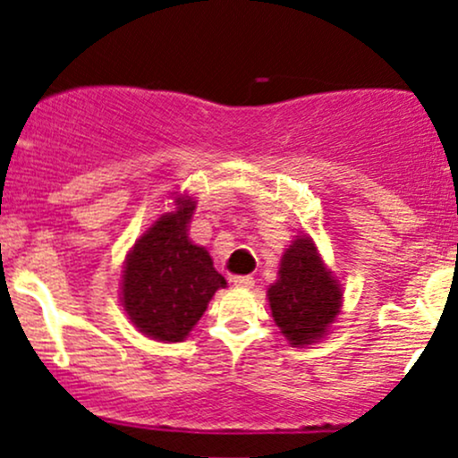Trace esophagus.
<instances>
[{
  "mask_svg": "<svg viewBox=\"0 0 458 458\" xmlns=\"http://www.w3.org/2000/svg\"><path fill=\"white\" fill-rule=\"evenodd\" d=\"M236 288H251L254 286V277L251 276H234L233 277Z\"/></svg>",
  "mask_w": 458,
  "mask_h": 458,
  "instance_id": "esophagus-1",
  "label": "esophagus"
}]
</instances>
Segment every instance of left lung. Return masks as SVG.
Wrapping results in <instances>:
<instances>
[{
    "mask_svg": "<svg viewBox=\"0 0 458 458\" xmlns=\"http://www.w3.org/2000/svg\"><path fill=\"white\" fill-rule=\"evenodd\" d=\"M271 317L293 346L318 343L343 308V288L306 234L284 251L277 280L267 291Z\"/></svg>",
    "mask_w": 458,
    "mask_h": 458,
    "instance_id": "8db88e82",
    "label": "left lung"
}]
</instances>
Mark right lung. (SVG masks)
I'll return each instance as SVG.
<instances>
[{"label":"right lung","instance_id":"right-lung-1","mask_svg":"<svg viewBox=\"0 0 458 458\" xmlns=\"http://www.w3.org/2000/svg\"><path fill=\"white\" fill-rule=\"evenodd\" d=\"M193 211V198L178 196L174 211L163 213L124 260V312L141 334L161 343H182L225 286L208 251L189 239Z\"/></svg>","mask_w":458,"mask_h":458}]
</instances>
